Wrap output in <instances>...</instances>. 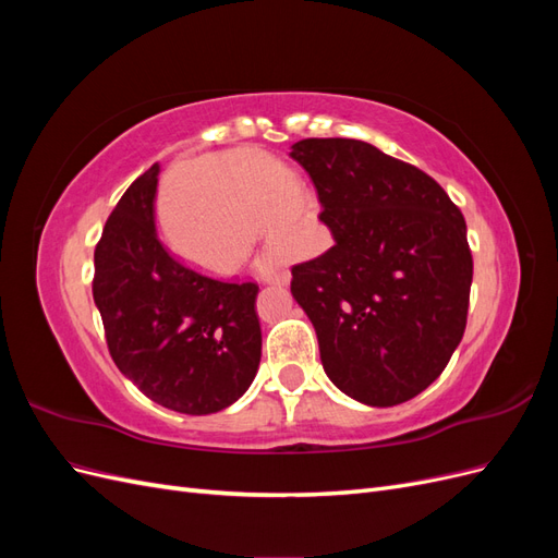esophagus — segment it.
Masks as SVG:
<instances>
[{
  "instance_id": "1",
  "label": "esophagus",
  "mask_w": 558,
  "mask_h": 558,
  "mask_svg": "<svg viewBox=\"0 0 558 558\" xmlns=\"http://www.w3.org/2000/svg\"><path fill=\"white\" fill-rule=\"evenodd\" d=\"M265 283H281V286H289L291 283V272H286V269H279V272H267L263 275Z\"/></svg>"
}]
</instances>
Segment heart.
<instances>
[{"label": "heart", "mask_w": 558, "mask_h": 558, "mask_svg": "<svg viewBox=\"0 0 558 558\" xmlns=\"http://www.w3.org/2000/svg\"><path fill=\"white\" fill-rule=\"evenodd\" d=\"M283 167L258 150H230L202 165V177H179L165 197V232L183 260L226 275L248 253L260 228L267 258H286L307 240L302 199L283 193Z\"/></svg>", "instance_id": "b5f03b06"}]
</instances>
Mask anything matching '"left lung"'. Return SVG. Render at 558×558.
I'll use <instances>...</instances> for the list:
<instances>
[{
    "instance_id": "1",
    "label": "left lung",
    "mask_w": 558,
    "mask_h": 558,
    "mask_svg": "<svg viewBox=\"0 0 558 558\" xmlns=\"http://www.w3.org/2000/svg\"><path fill=\"white\" fill-rule=\"evenodd\" d=\"M335 244L295 265L291 293L328 379L369 408L408 402L442 375L470 302L465 218L442 185L359 140H302Z\"/></svg>"
}]
</instances>
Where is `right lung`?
I'll list each match as a JSON object with an SVG mask.
<instances>
[{"label": "right lung", "instance_id": "obj_1", "mask_svg": "<svg viewBox=\"0 0 558 558\" xmlns=\"http://www.w3.org/2000/svg\"><path fill=\"white\" fill-rule=\"evenodd\" d=\"M154 165L118 199L95 248L93 298L118 369L167 410L214 414L258 373L256 283H226L181 265L158 240Z\"/></svg>", "mask_w": 558, "mask_h": 558}]
</instances>
